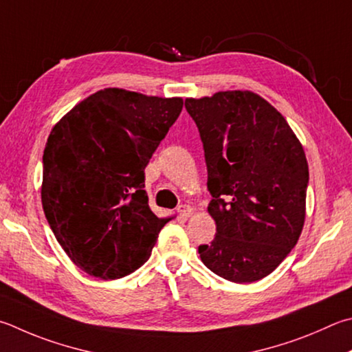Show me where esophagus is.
<instances>
[{
	"instance_id": "34e87169",
	"label": "esophagus",
	"mask_w": 352,
	"mask_h": 352,
	"mask_svg": "<svg viewBox=\"0 0 352 352\" xmlns=\"http://www.w3.org/2000/svg\"><path fill=\"white\" fill-rule=\"evenodd\" d=\"M177 212L180 214L183 219H188V217L192 215L194 209H192V206H189V204H180V206H178V209H177Z\"/></svg>"
}]
</instances>
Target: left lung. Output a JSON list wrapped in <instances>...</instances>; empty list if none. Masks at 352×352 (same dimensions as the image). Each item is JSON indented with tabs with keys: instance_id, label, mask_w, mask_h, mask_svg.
<instances>
[{
	"instance_id": "1",
	"label": "left lung",
	"mask_w": 352,
	"mask_h": 352,
	"mask_svg": "<svg viewBox=\"0 0 352 352\" xmlns=\"http://www.w3.org/2000/svg\"><path fill=\"white\" fill-rule=\"evenodd\" d=\"M208 166L215 239L198 254L217 276L252 283L276 270L305 225L308 162L296 133L251 91L186 98Z\"/></svg>"
}]
</instances>
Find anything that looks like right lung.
I'll list each match as a JSON object with an SVG mask.
<instances>
[{
    "mask_svg": "<svg viewBox=\"0 0 352 352\" xmlns=\"http://www.w3.org/2000/svg\"><path fill=\"white\" fill-rule=\"evenodd\" d=\"M183 98L107 87L54 126L43 154L41 203L61 248L89 276L115 280L149 258L162 228L144 168Z\"/></svg>",
    "mask_w": 352,
    "mask_h": 352,
    "instance_id": "add662e5",
    "label": "right lung"
}]
</instances>
